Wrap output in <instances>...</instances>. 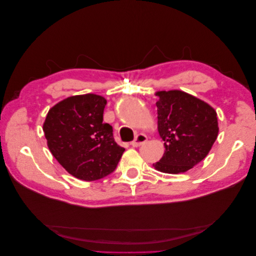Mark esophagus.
I'll list each match as a JSON object with an SVG mask.
<instances>
[{
	"mask_svg": "<svg viewBox=\"0 0 256 256\" xmlns=\"http://www.w3.org/2000/svg\"><path fill=\"white\" fill-rule=\"evenodd\" d=\"M146 141H147V136L143 134H138L136 136L134 140L131 142V145H132L134 147H138V146H141L142 144H144Z\"/></svg>",
	"mask_w": 256,
	"mask_h": 256,
	"instance_id": "esophagus-1",
	"label": "esophagus"
}]
</instances>
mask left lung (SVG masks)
Instances as JSON below:
<instances>
[{"label":"left lung","instance_id":"obj_1","mask_svg":"<svg viewBox=\"0 0 256 256\" xmlns=\"http://www.w3.org/2000/svg\"><path fill=\"white\" fill-rule=\"evenodd\" d=\"M156 95L158 131L166 152L152 166L170 174L187 172L212 150L219 132L216 113L206 102L182 90H162Z\"/></svg>","mask_w":256,"mask_h":256}]
</instances>
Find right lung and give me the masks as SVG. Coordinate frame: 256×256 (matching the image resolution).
Here are the masks:
<instances>
[{
  "label": "right lung",
  "instance_id": "right-lung-1",
  "mask_svg": "<svg viewBox=\"0 0 256 256\" xmlns=\"http://www.w3.org/2000/svg\"><path fill=\"white\" fill-rule=\"evenodd\" d=\"M106 100L95 94L68 97L49 110L44 122L48 147L72 176L92 182L114 172L125 148L102 122Z\"/></svg>",
  "mask_w": 256,
  "mask_h": 256
}]
</instances>
